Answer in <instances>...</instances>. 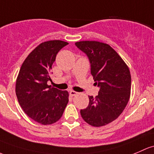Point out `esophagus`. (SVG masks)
I'll return each instance as SVG.
<instances>
[{"instance_id":"obj_1","label":"esophagus","mask_w":154,"mask_h":154,"mask_svg":"<svg viewBox=\"0 0 154 154\" xmlns=\"http://www.w3.org/2000/svg\"><path fill=\"white\" fill-rule=\"evenodd\" d=\"M77 94H78V93H77V92H76V91H69V94H70L71 97L76 96Z\"/></svg>"}]
</instances>
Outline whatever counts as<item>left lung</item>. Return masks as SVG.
I'll use <instances>...</instances> for the list:
<instances>
[{
	"mask_svg": "<svg viewBox=\"0 0 154 154\" xmlns=\"http://www.w3.org/2000/svg\"><path fill=\"white\" fill-rule=\"evenodd\" d=\"M75 45L88 56L91 73L100 87L97 96H88V106L80 110V114L91 125H106L117 119L128 103L131 85L129 68L107 43L85 40Z\"/></svg>",
	"mask_w": 154,
	"mask_h": 154,
	"instance_id": "1",
	"label": "left lung"
}]
</instances>
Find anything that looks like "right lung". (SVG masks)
Listing matches in <instances>:
<instances>
[{"instance_id":"add662e5","label":"right lung","mask_w":154,"mask_h":154,"mask_svg":"<svg viewBox=\"0 0 154 154\" xmlns=\"http://www.w3.org/2000/svg\"><path fill=\"white\" fill-rule=\"evenodd\" d=\"M68 44L59 40L39 44L23 61L16 80V95L22 109L44 125L57 122L69 103L67 91L47 84L51 81V66L57 54Z\"/></svg>"}]
</instances>
